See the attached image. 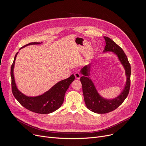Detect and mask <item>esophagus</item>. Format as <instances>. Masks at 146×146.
<instances>
[{"label": "esophagus", "mask_w": 146, "mask_h": 146, "mask_svg": "<svg viewBox=\"0 0 146 146\" xmlns=\"http://www.w3.org/2000/svg\"><path fill=\"white\" fill-rule=\"evenodd\" d=\"M74 76H75V77H76V79H79V78H80V76H81L80 73L78 72H76L74 73Z\"/></svg>", "instance_id": "34e87169"}]
</instances>
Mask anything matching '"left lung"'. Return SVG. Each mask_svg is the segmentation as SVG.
I'll use <instances>...</instances> for the list:
<instances>
[{"instance_id":"8db88e82","label":"left lung","mask_w":146,"mask_h":146,"mask_svg":"<svg viewBox=\"0 0 146 146\" xmlns=\"http://www.w3.org/2000/svg\"><path fill=\"white\" fill-rule=\"evenodd\" d=\"M104 38L106 45L103 53L112 52L116 55L125 69L126 80L120 94L112 99L105 98L98 93L93 82L90 78V65H86L81 69L80 72L83 76L80 78V82L82 84L86 107L92 112L101 114L110 112L116 109L123 103L129 92L131 74L130 63L122 49L111 38L107 36H104Z\"/></svg>"}]
</instances>
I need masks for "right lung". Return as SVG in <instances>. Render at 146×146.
<instances>
[{
	"label": "right lung",
	"mask_w": 146,
	"mask_h": 146,
	"mask_svg": "<svg viewBox=\"0 0 146 146\" xmlns=\"http://www.w3.org/2000/svg\"><path fill=\"white\" fill-rule=\"evenodd\" d=\"M41 43L42 42H31L21 47L19 50L28 45H38ZM18 53L19 52H17L15 56L10 72L11 90L15 98L24 108L38 113L48 114L59 109L63 102L66 91L69 87L70 84L74 80V75L72 74L69 78L59 82L49 90L40 96L35 97L27 96L19 90L15 80L13 71H14L15 60Z\"/></svg>",
	"instance_id": "right-lung-1"
}]
</instances>
